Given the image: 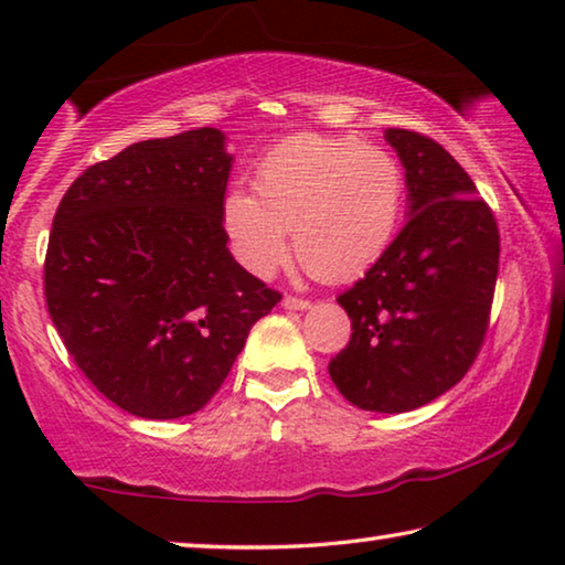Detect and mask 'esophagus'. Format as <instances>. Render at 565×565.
Instances as JSON below:
<instances>
[{
    "mask_svg": "<svg viewBox=\"0 0 565 565\" xmlns=\"http://www.w3.org/2000/svg\"><path fill=\"white\" fill-rule=\"evenodd\" d=\"M310 306H312L310 300L292 298V295H285V298H282V308H285V310H308Z\"/></svg>",
    "mask_w": 565,
    "mask_h": 565,
    "instance_id": "obj_1",
    "label": "esophagus"
}]
</instances>
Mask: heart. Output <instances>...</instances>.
<instances>
[{
	"mask_svg": "<svg viewBox=\"0 0 565 565\" xmlns=\"http://www.w3.org/2000/svg\"><path fill=\"white\" fill-rule=\"evenodd\" d=\"M255 192L230 189L222 227L237 263L263 280L288 259L290 230L310 273L353 280L384 257L404 210L394 156L355 138H288L257 167Z\"/></svg>",
	"mask_w": 565,
	"mask_h": 565,
	"instance_id": "b5f03b06",
	"label": "heart"
}]
</instances>
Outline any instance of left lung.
<instances>
[{"label":"left lung","mask_w":565,"mask_h":565,"mask_svg":"<svg viewBox=\"0 0 565 565\" xmlns=\"http://www.w3.org/2000/svg\"><path fill=\"white\" fill-rule=\"evenodd\" d=\"M406 181V224L363 280L338 295L351 341L328 363L353 406L419 409L472 366L488 333L500 234L475 181L431 138L386 128Z\"/></svg>","instance_id":"1"}]
</instances>
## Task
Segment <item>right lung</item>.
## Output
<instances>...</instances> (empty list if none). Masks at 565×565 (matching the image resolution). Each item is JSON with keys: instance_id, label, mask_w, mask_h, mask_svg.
Here are the masks:
<instances>
[{"instance_id": "add662e5", "label": "right lung", "mask_w": 565, "mask_h": 565, "mask_svg": "<svg viewBox=\"0 0 565 565\" xmlns=\"http://www.w3.org/2000/svg\"><path fill=\"white\" fill-rule=\"evenodd\" d=\"M232 161L220 128L138 141L85 169L52 220V323L90 384L141 419L202 409L280 302L227 247Z\"/></svg>"}]
</instances>
